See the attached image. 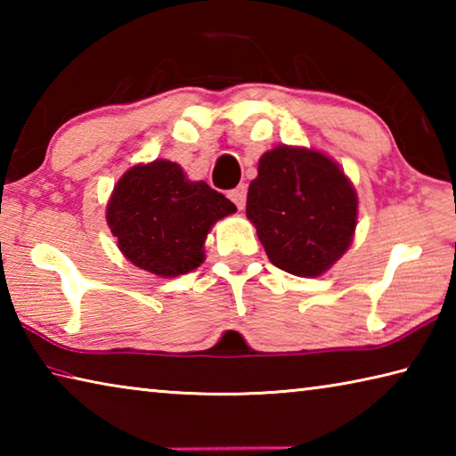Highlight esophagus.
Returning <instances> with one entry per match:
<instances>
[{"label": "esophagus", "instance_id": "esophagus-1", "mask_svg": "<svg viewBox=\"0 0 456 456\" xmlns=\"http://www.w3.org/2000/svg\"><path fill=\"white\" fill-rule=\"evenodd\" d=\"M227 197H229L231 200H233L237 209H243V207H245V200H247V189L243 187V184H239L237 189L229 191V195H227Z\"/></svg>", "mask_w": 456, "mask_h": 456}]
</instances>
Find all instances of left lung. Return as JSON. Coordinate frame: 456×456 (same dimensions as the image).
I'll list each match as a JSON object with an SVG mask.
<instances>
[{
    "mask_svg": "<svg viewBox=\"0 0 456 456\" xmlns=\"http://www.w3.org/2000/svg\"><path fill=\"white\" fill-rule=\"evenodd\" d=\"M356 215V191L326 154L277 146L259 159L247 217L275 267L299 277L323 273L352 243Z\"/></svg>",
    "mask_w": 456,
    "mask_h": 456,
    "instance_id": "8db88e82",
    "label": "left lung"
}]
</instances>
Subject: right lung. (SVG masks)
Listing matches in <instances>:
<instances>
[{
  "label": "right lung",
  "instance_id": "obj_1",
  "mask_svg": "<svg viewBox=\"0 0 456 456\" xmlns=\"http://www.w3.org/2000/svg\"><path fill=\"white\" fill-rule=\"evenodd\" d=\"M235 211L207 183L189 181L176 163L154 160L125 173L108 200L106 221L136 267L176 277L203 264L213 223Z\"/></svg>",
  "mask_w": 456,
  "mask_h": 456
}]
</instances>
